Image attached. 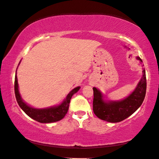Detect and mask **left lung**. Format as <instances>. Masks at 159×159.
<instances>
[{
    "label": "left lung",
    "instance_id": "left-lung-1",
    "mask_svg": "<svg viewBox=\"0 0 159 159\" xmlns=\"http://www.w3.org/2000/svg\"><path fill=\"white\" fill-rule=\"evenodd\" d=\"M137 59L142 62L141 59ZM144 65H143V66ZM143 77L133 93L123 100L104 102L102 95L93 87V110L98 118L110 122H118L126 119L136 111L144 100L147 89L145 68H143Z\"/></svg>",
    "mask_w": 159,
    "mask_h": 159
}]
</instances>
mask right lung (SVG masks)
Returning a JSON list of instances; mask_svg holds the SVG:
<instances>
[{
  "label": "right lung",
  "instance_id": "right-lung-1",
  "mask_svg": "<svg viewBox=\"0 0 159 159\" xmlns=\"http://www.w3.org/2000/svg\"><path fill=\"white\" fill-rule=\"evenodd\" d=\"M80 89V87L78 86V87H76L72 90L67 95L64 101L60 105L48 108V109H37L28 106V104H26L23 101L19 92V86H18L16 73V75H15L14 92L18 104H19V107L21 108V109L27 115L30 117L31 118L34 119V120L39 122H41V123H50V122H57L60 120L64 118L68 112L72 96H73V94L78 91Z\"/></svg>",
  "mask_w": 159,
  "mask_h": 159
}]
</instances>
